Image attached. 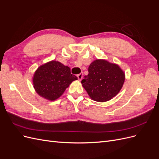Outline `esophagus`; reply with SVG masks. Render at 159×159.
<instances>
[{
	"mask_svg": "<svg viewBox=\"0 0 159 159\" xmlns=\"http://www.w3.org/2000/svg\"><path fill=\"white\" fill-rule=\"evenodd\" d=\"M77 77H78V79L79 81H81V80H82V78H83V74L81 73L80 74H78V75H77Z\"/></svg>",
	"mask_w": 159,
	"mask_h": 159,
	"instance_id": "34e87169",
	"label": "esophagus"
}]
</instances>
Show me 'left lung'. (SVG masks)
<instances>
[{
    "instance_id": "1",
    "label": "left lung",
    "mask_w": 159,
    "mask_h": 159,
    "mask_svg": "<svg viewBox=\"0 0 159 159\" xmlns=\"http://www.w3.org/2000/svg\"><path fill=\"white\" fill-rule=\"evenodd\" d=\"M88 74L81 81L89 98L95 102H105L116 96L125 80V74L120 66L103 59L91 62Z\"/></svg>"
}]
</instances>
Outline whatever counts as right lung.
Wrapping results in <instances>:
<instances>
[{"mask_svg":"<svg viewBox=\"0 0 159 159\" xmlns=\"http://www.w3.org/2000/svg\"><path fill=\"white\" fill-rule=\"evenodd\" d=\"M77 80L76 76L71 74L68 66L58 61L52 60L38 67L32 77V83L36 92L40 97L55 101Z\"/></svg>","mask_w":159,"mask_h":159,"instance_id":"1","label":"right lung"}]
</instances>
